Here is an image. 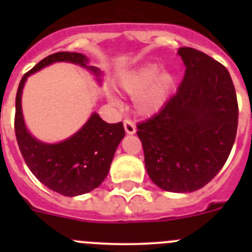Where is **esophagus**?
<instances>
[{
	"mask_svg": "<svg viewBox=\"0 0 252 252\" xmlns=\"http://www.w3.org/2000/svg\"><path fill=\"white\" fill-rule=\"evenodd\" d=\"M123 124H124V129H126V134H135L136 126L133 122L129 121V119H126V121L123 122Z\"/></svg>",
	"mask_w": 252,
	"mask_h": 252,
	"instance_id": "34e87169",
	"label": "esophagus"
}]
</instances>
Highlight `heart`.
<instances>
[{
    "label": "heart",
    "mask_w": 252,
    "mask_h": 252,
    "mask_svg": "<svg viewBox=\"0 0 252 252\" xmlns=\"http://www.w3.org/2000/svg\"><path fill=\"white\" fill-rule=\"evenodd\" d=\"M175 85L171 70H161L156 63H146L122 75L118 86L123 93L135 95L134 108L140 116L157 113L168 101ZM114 101V97L110 95Z\"/></svg>",
    "instance_id": "b5f03b06"
}]
</instances>
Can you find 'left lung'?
<instances>
[{"label":"left lung","instance_id":"obj_1","mask_svg":"<svg viewBox=\"0 0 252 252\" xmlns=\"http://www.w3.org/2000/svg\"><path fill=\"white\" fill-rule=\"evenodd\" d=\"M185 74L157 114L138 124L150 179L162 190L191 192L224 166L238 129V101L227 68L206 53L180 47Z\"/></svg>","mask_w":252,"mask_h":252}]
</instances>
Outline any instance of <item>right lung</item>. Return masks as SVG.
<instances>
[{
  "mask_svg": "<svg viewBox=\"0 0 252 252\" xmlns=\"http://www.w3.org/2000/svg\"><path fill=\"white\" fill-rule=\"evenodd\" d=\"M55 62H70L86 68L101 83V70L89 65L77 52H57L40 61L24 74L18 86L14 130L18 146L32 173L48 189L64 196H78L96 189L107 177L114 152L126 135L122 122L108 124L94 112L80 129L65 140L46 144L29 133L22 112V93L28 77Z\"/></svg>",
  "mask_w": 252,
  "mask_h": 252,
  "instance_id": "1",
  "label": "right lung"
}]
</instances>
